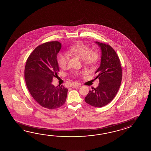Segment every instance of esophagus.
<instances>
[{
  "label": "esophagus",
  "mask_w": 151,
  "mask_h": 151,
  "mask_svg": "<svg viewBox=\"0 0 151 151\" xmlns=\"http://www.w3.org/2000/svg\"><path fill=\"white\" fill-rule=\"evenodd\" d=\"M71 87H73V88H78L81 87V84L79 83H73L72 85H71Z\"/></svg>",
  "instance_id": "esophagus-1"
}]
</instances>
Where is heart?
I'll list each match as a JSON object with an SVG mask.
<instances>
[{"label":"heart","mask_w":151,"mask_h":151,"mask_svg":"<svg viewBox=\"0 0 151 151\" xmlns=\"http://www.w3.org/2000/svg\"><path fill=\"white\" fill-rule=\"evenodd\" d=\"M68 55H73L82 59L83 64L87 66L93 67L99 59V54L96 50H91L89 46L82 42H79L72 45L68 48ZM68 55L64 53H58L57 57V61L58 66L61 68H65L68 65ZM79 72H74L73 74L77 76Z\"/></svg>","instance_id":"obj_1"}]
</instances>
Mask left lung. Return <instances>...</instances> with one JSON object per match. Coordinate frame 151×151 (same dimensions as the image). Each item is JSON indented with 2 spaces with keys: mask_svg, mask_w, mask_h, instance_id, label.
Here are the masks:
<instances>
[{
  "mask_svg": "<svg viewBox=\"0 0 151 151\" xmlns=\"http://www.w3.org/2000/svg\"><path fill=\"white\" fill-rule=\"evenodd\" d=\"M96 43L101 50V63L95 72L99 83L89 91L85 101L91 106L101 107L110 103L118 92L122 80V68L118 55L110 45Z\"/></svg>",
  "mask_w": 151,
  "mask_h": 151,
  "instance_id": "8db88e82",
  "label": "left lung"
}]
</instances>
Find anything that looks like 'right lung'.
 <instances>
[{
  "label": "right lung",
  "mask_w": 151,
  "mask_h": 151,
  "mask_svg": "<svg viewBox=\"0 0 151 151\" xmlns=\"http://www.w3.org/2000/svg\"><path fill=\"white\" fill-rule=\"evenodd\" d=\"M61 48V43L57 41L45 42L33 51L26 63L24 77L29 92L40 106L47 109L59 108L66 100L68 89L52 84L59 71L57 57Z\"/></svg>",
  "instance_id": "obj_1"
}]
</instances>
